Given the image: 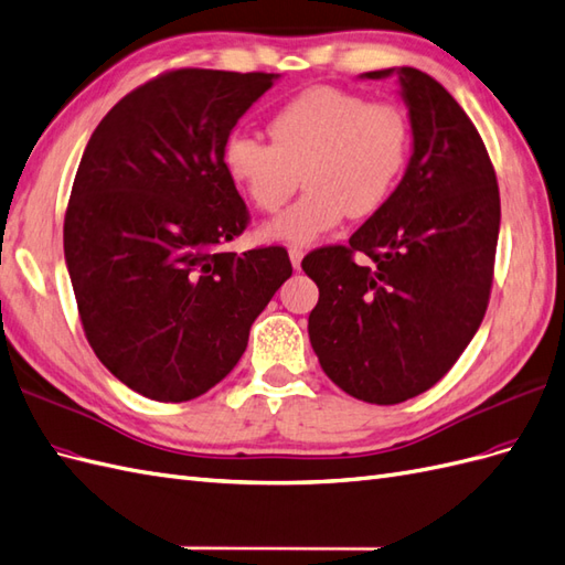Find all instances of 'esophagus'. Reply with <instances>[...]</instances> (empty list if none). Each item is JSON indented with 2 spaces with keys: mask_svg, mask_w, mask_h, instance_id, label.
Segmentation results:
<instances>
[{
  "mask_svg": "<svg viewBox=\"0 0 565 565\" xmlns=\"http://www.w3.org/2000/svg\"><path fill=\"white\" fill-rule=\"evenodd\" d=\"M301 258H303V252L299 247H289V262H292L295 270L301 268Z\"/></svg>",
  "mask_w": 565,
  "mask_h": 565,
  "instance_id": "obj_1",
  "label": "esophagus"
}]
</instances>
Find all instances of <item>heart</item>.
<instances>
[{
    "instance_id": "heart-1",
    "label": "heart",
    "mask_w": 565,
    "mask_h": 565,
    "mask_svg": "<svg viewBox=\"0 0 565 565\" xmlns=\"http://www.w3.org/2000/svg\"><path fill=\"white\" fill-rule=\"evenodd\" d=\"M270 142L233 132L223 166L262 211H278L307 182L301 200L262 227L266 239L311 245L347 213L373 216L399 182L408 159V120L399 106L338 87H309L268 124Z\"/></svg>"
}]
</instances>
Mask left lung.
Masks as SVG:
<instances>
[{
	"label": "left lung",
	"instance_id": "1",
	"mask_svg": "<svg viewBox=\"0 0 565 565\" xmlns=\"http://www.w3.org/2000/svg\"><path fill=\"white\" fill-rule=\"evenodd\" d=\"M396 75L414 151L399 185L349 245L320 247L301 268L318 285L309 340L320 369L369 404H399L463 354L490 301L499 239V188L476 126L418 68ZM361 250L373 265L361 267Z\"/></svg>",
	"mask_w": 565,
	"mask_h": 565
}]
</instances>
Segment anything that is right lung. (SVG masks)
Returning <instances> with one entry per match:
<instances>
[{
    "mask_svg": "<svg viewBox=\"0 0 565 565\" xmlns=\"http://www.w3.org/2000/svg\"><path fill=\"white\" fill-rule=\"evenodd\" d=\"M278 78L163 73L120 99L83 151L66 268L89 347L147 399L190 402L218 385L292 276L282 247L223 249L249 221L223 147Z\"/></svg>",
    "mask_w": 565,
    "mask_h": 565,
    "instance_id": "1",
    "label": "right lung"
}]
</instances>
